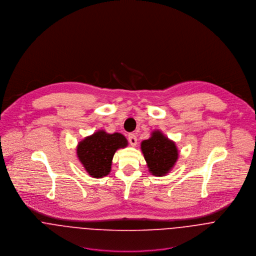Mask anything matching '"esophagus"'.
<instances>
[{"mask_svg":"<svg viewBox=\"0 0 256 256\" xmlns=\"http://www.w3.org/2000/svg\"><path fill=\"white\" fill-rule=\"evenodd\" d=\"M128 141L131 146H135L137 144V136L135 134H129L128 135Z\"/></svg>","mask_w":256,"mask_h":256,"instance_id":"obj_1","label":"esophagus"}]
</instances>
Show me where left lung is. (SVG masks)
Returning <instances> with one entry per match:
<instances>
[{"instance_id": "8db88e82", "label": "left lung", "mask_w": 256, "mask_h": 256, "mask_svg": "<svg viewBox=\"0 0 256 256\" xmlns=\"http://www.w3.org/2000/svg\"><path fill=\"white\" fill-rule=\"evenodd\" d=\"M146 166L154 176H166L174 166L178 158L176 144L160 131H154L152 137L141 144Z\"/></svg>"}]
</instances>
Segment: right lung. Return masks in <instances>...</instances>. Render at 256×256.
<instances>
[{
    "mask_svg": "<svg viewBox=\"0 0 256 256\" xmlns=\"http://www.w3.org/2000/svg\"><path fill=\"white\" fill-rule=\"evenodd\" d=\"M127 145L128 142L122 134H108L100 130L78 143L76 154L90 176L102 178L110 174L115 152Z\"/></svg>",
    "mask_w": 256,
    "mask_h": 256,
    "instance_id": "1",
    "label": "right lung"
}]
</instances>
